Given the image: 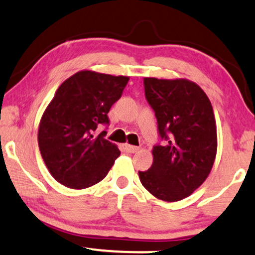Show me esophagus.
Listing matches in <instances>:
<instances>
[{
    "label": "esophagus",
    "instance_id": "34e87169",
    "mask_svg": "<svg viewBox=\"0 0 255 255\" xmlns=\"http://www.w3.org/2000/svg\"><path fill=\"white\" fill-rule=\"evenodd\" d=\"M125 148H126V150L128 151V153H136V151L138 150V147L131 146V144H128V143H126Z\"/></svg>",
    "mask_w": 255,
    "mask_h": 255
}]
</instances>
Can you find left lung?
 I'll use <instances>...</instances> for the list:
<instances>
[{"instance_id":"8db88e82","label":"left lung","mask_w":255,"mask_h":255,"mask_svg":"<svg viewBox=\"0 0 255 255\" xmlns=\"http://www.w3.org/2000/svg\"><path fill=\"white\" fill-rule=\"evenodd\" d=\"M144 94L155 112L163 146H154L153 165L138 172L156 199L180 201L208 178L218 149L213 107L201 87L187 79L144 77Z\"/></svg>"}]
</instances>
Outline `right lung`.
<instances>
[{"label":"right lung","instance_id":"right-lung-1","mask_svg":"<svg viewBox=\"0 0 255 255\" xmlns=\"http://www.w3.org/2000/svg\"><path fill=\"white\" fill-rule=\"evenodd\" d=\"M129 77L80 70L61 83L42 115L37 141L42 159L54 179L73 189H85L105 179L120 150L93 135L108 124L109 109L121 98Z\"/></svg>","mask_w":255,"mask_h":255}]
</instances>
